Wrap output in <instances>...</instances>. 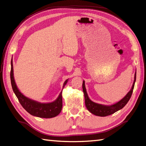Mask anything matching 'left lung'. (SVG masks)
<instances>
[{
  "instance_id": "8db88e82",
  "label": "left lung",
  "mask_w": 146,
  "mask_h": 146,
  "mask_svg": "<svg viewBox=\"0 0 146 146\" xmlns=\"http://www.w3.org/2000/svg\"><path fill=\"white\" fill-rule=\"evenodd\" d=\"M135 79H136V72L135 73L134 82L133 84H132V86L131 87L130 91H129L127 94L125 96V97H124L121 100H119V102L111 106L100 104H98L92 101V100L89 99L88 95H87L85 86V81L83 80L82 90L84 92V98H85V104L87 109H88V111L90 112H91L92 114L98 116H100V117H105V116L111 115L112 114H114L115 112L119 111L120 109H122L126 104H127V103L128 102L129 99H130L132 92H133Z\"/></svg>"
}]
</instances>
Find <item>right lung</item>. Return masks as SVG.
Returning <instances> with one entry per match:
<instances>
[{"instance_id": "obj_1", "label": "right lung", "mask_w": 146, "mask_h": 146, "mask_svg": "<svg viewBox=\"0 0 146 146\" xmlns=\"http://www.w3.org/2000/svg\"><path fill=\"white\" fill-rule=\"evenodd\" d=\"M11 80L13 91L15 93L19 102L21 103V104L25 111L28 112L30 114L41 118H52L59 115V113L62 111V90L60 92L56 100H55L54 102L48 103H41L36 101V100L29 99L20 92L14 80L12 59L11 60ZM67 82L68 79L64 82L62 89H64Z\"/></svg>"}]
</instances>
